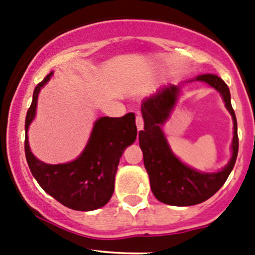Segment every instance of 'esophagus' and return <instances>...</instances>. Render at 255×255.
<instances>
[{
  "label": "esophagus",
  "mask_w": 255,
  "mask_h": 255,
  "mask_svg": "<svg viewBox=\"0 0 255 255\" xmlns=\"http://www.w3.org/2000/svg\"><path fill=\"white\" fill-rule=\"evenodd\" d=\"M135 123H136V128H138V130L143 129V128H144V120H143V117H141V115H136Z\"/></svg>",
  "instance_id": "esophagus-1"
}]
</instances>
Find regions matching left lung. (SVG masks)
<instances>
[{"label": "left lung", "mask_w": 255, "mask_h": 255, "mask_svg": "<svg viewBox=\"0 0 255 255\" xmlns=\"http://www.w3.org/2000/svg\"><path fill=\"white\" fill-rule=\"evenodd\" d=\"M208 83L222 95L227 110L234 119L232 157L224 170L216 173H202L182 163L172 154L161 125L170 116L178 96L179 88L168 85L143 100L141 114L144 130L139 132V145L143 151L150 187L157 200L176 206L199 204L213 197L224 186L234 168L238 154L237 120L231 105V94L226 83L214 74H203L195 78Z\"/></svg>", "instance_id": "1"}]
</instances>
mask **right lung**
I'll use <instances>...</instances> for the list:
<instances>
[{
  "instance_id": "1",
  "label": "right lung",
  "mask_w": 255,
  "mask_h": 255,
  "mask_svg": "<svg viewBox=\"0 0 255 255\" xmlns=\"http://www.w3.org/2000/svg\"><path fill=\"white\" fill-rule=\"evenodd\" d=\"M51 76L52 72L36 85L26 112L24 141L26 162L40 187L61 204L73 210H95L107 204L114 194L120 157L136 138L135 116L129 112L122 117L99 119L84 151L74 161L60 165L39 161L31 154L26 132L35 116L40 89Z\"/></svg>"
}]
</instances>
